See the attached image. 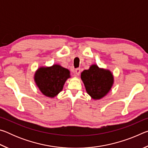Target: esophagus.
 Segmentation results:
<instances>
[{"mask_svg": "<svg viewBox=\"0 0 148 148\" xmlns=\"http://www.w3.org/2000/svg\"><path fill=\"white\" fill-rule=\"evenodd\" d=\"M80 72H81V69L79 68H77L74 71V74L76 75V76H79Z\"/></svg>", "mask_w": 148, "mask_h": 148, "instance_id": "esophagus-1", "label": "esophagus"}]
</instances>
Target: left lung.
<instances>
[{
  "label": "left lung",
  "instance_id": "left-lung-1",
  "mask_svg": "<svg viewBox=\"0 0 148 148\" xmlns=\"http://www.w3.org/2000/svg\"><path fill=\"white\" fill-rule=\"evenodd\" d=\"M81 78L87 93L94 99H100L105 96L111 89L114 82L111 72L99 69L95 64L82 72Z\"/></svg>",
  "mask_w": 148,
  "mask_h": 148
}]
</instances>
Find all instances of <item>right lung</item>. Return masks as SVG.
<instances>
[{"label": "right lung", "instance_id": "1", "mask_svg": "<svg viewBox=\"0 0 148 148\" xmlns=\"http://www.w3.org/2000/svg\"><path fill=\"white\" fill-rule=\"evenodd\" d=\"M70 77L68 69L58 64L51 67H42L36 71L34 80L44 95L54 97L61 92L66 80Z\"/></svg>", "mask_w": 148, "mask_h": 148}]
</instances>
